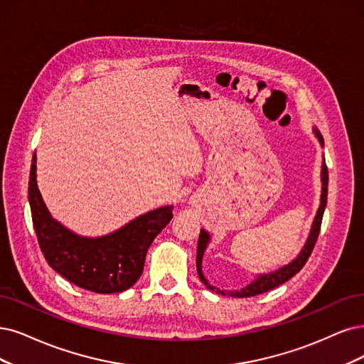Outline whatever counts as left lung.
<instances>
[{
    "mask_svg": "<svg viewBox=\"0 0 364 364\" xmlns=\"http://www.w3.org/2000/svg\"><path fill=\"white\" fill-rule=\"evenodd\" d=\"M314 134L316 136V139L319 141L321 146H324V138H322L321 132L314 127ZM321 200H319V207L316 211V216L314 219L312 228H311V232H309V237L306 240V243L303 246V249L300 250V253L295 257L289 264H285L279 267L277 270H273L270 273H261L257 274L250 284H247L246 287L235 289V291H225V289H219L216 287H213L210 282L205 279L204 273H203V259H204V255L205 250L210 245L211 241V235L208 231H205L204 228L200 230L199 234V240H198V250H196V270H198V276L200 279V282L213 292L220 294V295H228V297H235V299H246V297H253V295H258V294H264L267 291H270L282 284H285L287 280H289L292 276L297 274L303 265L306 264V261L311 257V253L315 247L316 243V238L319 235V230H321V222H322V214H324L326 205H327V189H328V171L326 166V159L322 157V165H321Z\"/></svg>",
    "mask_w": 364,
    "mask_h": 364,
    "instance_id": "8db88e82",
    "label": "left lung"
}]
</instances>
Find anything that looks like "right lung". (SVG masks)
Returning <instances> with one entry per match:
<instances>
[{"instance_id": "right-lung-1", "label": "right lung", "mask_w": 364, "mask_h": 364, "mask_svg": "<svg viewBox=\"0 0 364 364\" xmlns=\"http://www.w3.org/2000/svg\"><path fill=\"white\" fill-rule=\"evenodd\" d=\"M37 157L31 161L28 200L34 231L48 264L79 288L97 294L123 292L136 284L153 240L172 219V205L134 218L102 237L79 235L52 218L37 187Z\"/></svg>"}]
</instances>
